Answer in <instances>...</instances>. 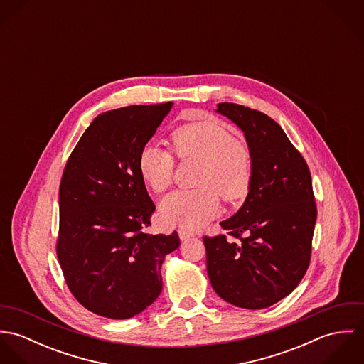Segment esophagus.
<instances>
[{"label": "esophagus", "instance_id": "1", "mask_svg": "<svg viewBox=\"0 0 364 364\" xmlns=\"http://www.w3.org/2000/svg\"><path fill=\"white\" fill-rule=\"evenodd\" d=\"M178 234H179V238H181L182 241H185V240H188V238H191V237L195 235L192 231H188V230H185V228H179V230H178Z\"/></svg>", "mask_w": 364, "mask_h": 364}]
</instances>
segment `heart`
Returning a JSON list of instances; mask_svg holds the SVG:
<instances>
[{"instance_id": "b5f03b06", "label": "heart", "mask_w": 364, "mask_h": 364, "mask_svg": "<svg viewBox=\"0 0 364 364\" xmlns=\"http://www.w3.org/2000/svg\"><path fill=\"white\" fill-rule=\"evenodd\" d=\"M172 149L179 159L200 161L195 191H175L159 205L161 218L171 225L196 230L211 220L220 208L218 195L228 203L244 199L254 179V156L248 144L217 119L186 123L172 136ZM143 182L156 193L165 192L175 171L173 156L147 144L139 156Z\"/></svg>"}]
</instances>
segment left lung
Instances as JSON below:
<instances>
[{
    "instance_id": "1",
    "label": "left lung",
    "mask_w": 364,
    "mask_h": 364,
    "mask_svg": "<svg viewBox=\"0 0 364 364\" xmlns=\"http://www.w3.org/2000/svg\"><path fill=\"white\" fill-rule=\"evenodd\" d=\"M217 112L245 134L254 179L245 203L220 223L225 234L203 237L210 283L227 303L260 310L287 297L311 260L316 205L301 153L267 114L221 102Z\"/></svg>"
}]
</instances>
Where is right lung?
<instances>
[{"instance_id": "right-lung-1", "label": "right lung", "mask_w": 364, "mask_h": 364, "mask_svg": "<svg viewBox=\"0 0 364 364\" xmlns=\"http://www.w3.org/2000/svg\"><path fill=\"white\" fill-rule=\"evenodd\" d=\"M172 104L133 105L97 116L63 171L55 252L71 294L87 310L126 319L162 290L161 264L181 241L151 235L156 210L139 156Z\"/></svg>"}]
</instances>
